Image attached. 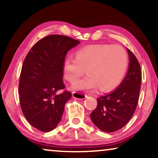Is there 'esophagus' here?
Returning <instances> with one entry per match:
<instances>
[{
	"label": "esophagus",
	"instance_id": "1",
	"mask_svg": "<svg viewBox=\"0 0 158 158\" xmlns=\"http://www.w3.org/2000/svg\"><path fill=\"white\" fill-rule=\"evenodd\" d=\"M73 97L75 98L81 100V99H84L85 98L86 95L81 92H73Z\"/></svg>",
	"mask_w": 158,
	"mask_h": 158
}]
</instances>
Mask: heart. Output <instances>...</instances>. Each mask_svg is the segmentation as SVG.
I'll return each instance as SVG.
<instances>
[{
    "instance_id": "heart-1",
    "label": "heart",
    "mask_w": 158,
    "mask_h": 158,
    "mask_svg": "<svg viewBox=\"0 0 158 158\" xmlns=\"http://www.w3.org/2000/svg\"><path fill=\"white\" fill-rule=\"evenodd\" d=\"M128 56L119 45L93 44L78 49L75 57L63 62L64 76L75 83L85 73L88 76L73 85L77 90H109L122 81L128 67Z\"/></svg>"
}]
</instances>
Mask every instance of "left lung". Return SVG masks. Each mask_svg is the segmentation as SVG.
<instances>
[{"mask_svg": "<svg viewBox=\"0 0 158 158\" xmlns=\"http://www.w3.org/2000/svg\"><path fill=\"white\" fill-rule=\"evenodd\" d=\"M127 52L129 64L126 77L114 91L97 98L96 109L90 115L94 124L105 132H114L124 127L138 103L142 70L135 55L129 49Z\"/></svg>", "mask_w": 158, "mask_h": 158, "instance_id": "1", "label": "left lung"}]
</instances>
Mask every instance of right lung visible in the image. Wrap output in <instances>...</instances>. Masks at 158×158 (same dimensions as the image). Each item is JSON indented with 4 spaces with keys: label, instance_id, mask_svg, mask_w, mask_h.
Here are the masks:
<instances>
[{
    "label": "right lung",
    "instance_id": "right-lung-1",
    "mask_svg": "<svg viewBox=\"0 0 158 158\" xmlns=\"http://www.w3.org/2000/svg\"><path fill=\"white\" fill-rule=\"evenodd\" d=\"M80 43L69 36L52 34L32 47L23 61L19 79L21 110L28 122L38 130L48 132L61 120L64 104L71 98L65 88L63 62L68 52Z\"/></svg>",
    "mask_w": 158,
    "mask_h": 158
}]
</instances>
